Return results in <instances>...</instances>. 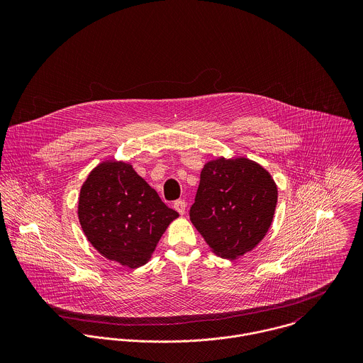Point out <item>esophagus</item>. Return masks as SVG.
<instances>
[{"instance_id":"esophagus-1","label":"esophagus","mask_w":363,"mask_h":363,"mask_svg":"<svg viewBox=\"0 0 363 363\" xmlns=\"http://www.w3.org/2000/svg\"><path fill=\"white\" fill-rule=\"evenodd\" d=\"M173 208H174L180 215H183V213L186 212V201H184V200H177V201L173 203Z\"/></svg>"}]
</instances>
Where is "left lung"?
<instances>
[{
  "label": "left lung",
  "instance_id": "8db88e82",
  "mask_svg": "<svg viewBox=\"0 0 363 363\" xmlns=\"http://www.w3.org/2000/svg\"><path fill=\"white\" fill-rule=\"evenodd\" d=\"M277 201V184L257 162L219 156L201 170L190 219L212 253L235 259L264 239Z\"/></svg>",
  "mask_w": 363,
  "mask_h": 363
}]
</instances>
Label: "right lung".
I'll return each instance as SVG.
<instances>
[{
	"label": "right lung",
	"instance_id": "right-lung-1",
	"mask_svg": "<svg viewBox=\"0 0 363 363\" xmlns=\"http://www.w3.org/2000/svg\"><path fill=\"white\" fill-rule=\"evenodd\" d=\"M179 213L123 160H104L86 177L78 218L91 245L107 259L128 268L147 264Z\"/></svg>",
	"mask_w": 363,
	"mask_h": 363
}]
</instances>
